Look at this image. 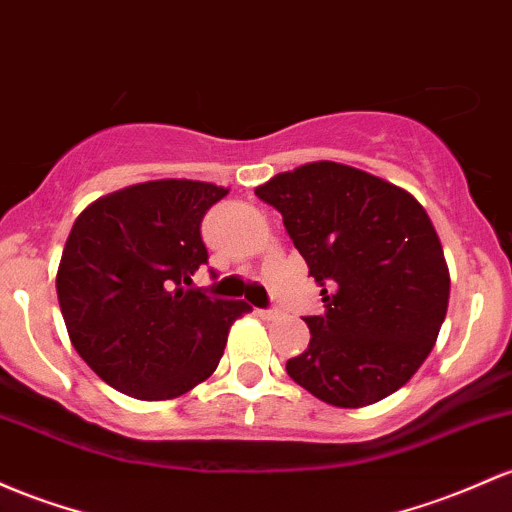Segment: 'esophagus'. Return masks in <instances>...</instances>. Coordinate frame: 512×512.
I'll list each match as a JSON object with an SVG mask.
<instances>
[{"instance_id": "34e87169", "label": "esophagus", "mask_w": 512, "mask_h": 512, "mask_svg": "<svg viewBox=\"0 0 512 512\" xmlns=\"http://www.w3.org/2000/svg\"><path fill=\"white\" fill-rule=\"evenodd\" d=\"M257 316L265 318V320H272V318L279 316V311H277V308H257Z\"/></svg>"}]
</instances>
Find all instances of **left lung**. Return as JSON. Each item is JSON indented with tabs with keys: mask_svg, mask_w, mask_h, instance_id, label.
Instances as JSON below:
<instances>
[{
	"mask_svg": "<svg viewBox=\"0 0 512 512\" xmlns=\"http://www.w3.org/2000/svg\"><path fill=\"white\" fill-rule=\"evenodd\" d=\"M284 218L323 296L308 350L286 374L320 401L362 408L401 389L430 355L449 269L430 216L406 189L340 162H311L255 189Z\"/></svg>",
	"mask_w": 512,
	"mask_h": 512,
	"instance_id": "1",
	"label": "left lung"
}]
</instances>
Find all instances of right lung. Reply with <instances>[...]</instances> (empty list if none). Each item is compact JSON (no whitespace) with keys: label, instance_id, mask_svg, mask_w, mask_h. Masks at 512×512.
Wrapping results in <instances>:
<instances>
[{"label":"right lung","instance_id":"right-lung-1","mask_svg":"<svg viewBox=\"0 0 512 512\" xmlns=\"http://www.w3.org/2000/svg\"><path fill=\"white\" fill-rule=\"evenodd\" d=\"M228 189L157 179L101 196L77 216L58 267L67 335L99 379L167 401L216 372L245 301L187 289L209 262L201 218Z\"/></svg>","mask_w":512,"mask_h":512}]
</instances>
